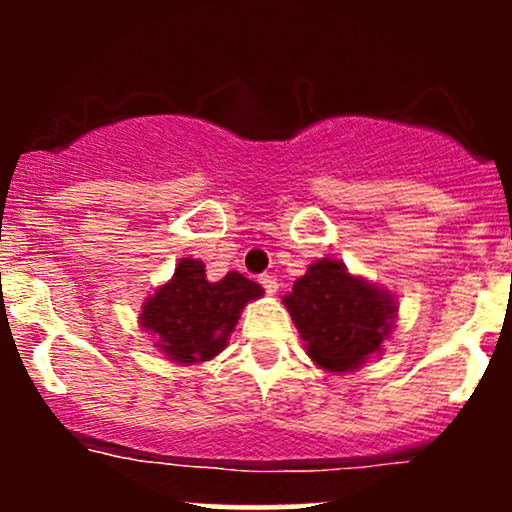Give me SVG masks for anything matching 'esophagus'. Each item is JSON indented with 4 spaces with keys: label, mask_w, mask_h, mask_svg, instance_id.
Instances as JSON below:
<instances>
[{
    "label": "esophagus",
    "mask_w": 512,
    "mask_h": 512,
    "mask_svg": "<svg viewBox=\"0 0 512 512\" xmlns=\"http://www.w3.org/2000/svg\"><path fill=\"white\" fill-rule=\"evenodd\" d=\"M260 284H262V289L269 293V296H272V293H276V289H279V281H276V276H272V274H262Z\"/></svg>",
    "instance_id": "1"
}]
</instances>
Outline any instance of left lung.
<instances>
[{
  "label": "left lung",
  "instance_id": "left-lung-1",
  "mask_svg": "<svg viewBox=\"0 0 512 512\" xmlns=\"http://www.w3.org/2000/svg\"><path fill=\"white\" fill-rule=\"evenodd\" d=\"M308 356L330 373L356 370L390 334L395 303L346 272L342 262L317 260L284 298Z\"/></svg>",
  "mask_w": 512,
  "mask_h": 512
}]
</instances>
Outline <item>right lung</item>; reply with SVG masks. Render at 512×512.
<instances>
[{"mask_svg": "<svg viewBox=\"0 0 512 512\" xmlns=\"http://www.w3.org/2000/svg\"><path fill=\"white\" fill-rule=\"evenodd\" d=\"M262 293L260 284L238 272L209 281L204 262L185 257L173 279L144 303L142 325L156 334V346L170 361L202 363L221 354L243 305Z\"/></svg>", "mask_w": 512, "mask_h": 512, "instance_id": "obj_1", "label": "right lung"}]
</instances>
